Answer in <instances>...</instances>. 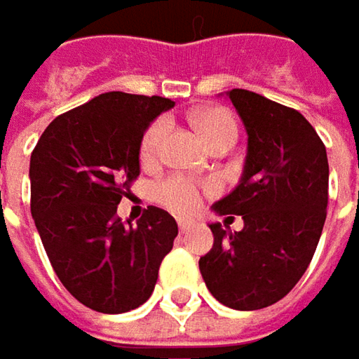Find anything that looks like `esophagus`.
<instances>
[{"instance_id":"obj_1","label":"esophagus","mask_w":359,"mask_h":359,"mask_svg":"<svg viewBox=\"0 0 359 359\" xmlns=\"http://www.w3.org/2000/svg\"><path fill=\"white\" fill-rule=\"evenodd\" d=\"M177 226H180L182 233H188V231H192L194 226H196V220L194 218H177Z\"/></svg>"}]
</instances>
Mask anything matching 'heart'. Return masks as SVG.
Instances as JSON below:
<instances>
[{
	"label": "heart",
	"mask_w": 359,
	"mask_h": 359,
	"mask_svg": "<svg viewBox=\"0 0 359 359\" xmlns=\"http://www.w3.org/2000/svg\"><path fill=\"white\" fill-rule=\"evenodd\" d=\"M194 122H196L200 135L204 137V141L208 142V147L222 137L237 139V122H235L233 114L224 108L200 110L194 116ZM167 133H169V120L165 118H161L149 126L141 142V159L144 163L155 161L159 157ZM155 198H157V202H161L163 206L175 210V212H188L198 206L200 196H198V188L192 182L184 180V177H169V180H163L161 184H157Z\"/></svg>",
	"instance_id": "obj_1"
}]
</instances>
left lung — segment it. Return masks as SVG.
I'll return each mask as SVG.
<instances>
[{"label":"left lung","mask_w":359,"mask_h":359,"mask_svg":"<svg viewBox=\"0 0 359 359\" xmlns=\"http://www.w3.org/2000/svg\"><path fill=\"white\" fill-rule=\"evenodd\" d=\"M226 97L243 120L247 155L239 184L212 210L239 215L243 229L208 224L215 243L200 257V273L224 306L257 311L288 294L315 255L327 218L329 163L300 112L247 90Z\"/></svg>","instance_id":"obj_1"}]
</instances>
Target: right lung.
Instances as JSON below:
<instances>
[{
    "label": "right lung",
    "instance_id": "add662e5",
    "mask_svg": "<svg viewBox=\"0 0 359 359\" xmlns=\"http://www.w3.org/2000/svg\"><path fill=\"white\" fill-rule=\"evenodd\" d=\"M175 102L110 91L55 118L30 157V210L50 266L81 304L120 315L153 294L177 237L169 212L149 206L137 224L116 210L141 173L149 124Z\"/></svg>",
    "mask_w": 359,
    "mask_h": 359
}]
</instances>
